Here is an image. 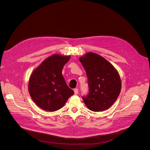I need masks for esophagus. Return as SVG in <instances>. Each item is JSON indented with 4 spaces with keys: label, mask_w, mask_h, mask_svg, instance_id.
Returning <instances> with one entry per match:
<instances>
[{
    "label": "esophagus",
    "mask_w": 150,
    "mask_h": 150,
    "mask_svg": "<svg viewBox=\"0 0 150 150\" xmlns=\"http://www.w3.org/2000/svg\"><path fill=\"white\" fill-rule=\"evenodd\" d=\"M74 93H75V95H76V94H78V88H74Z\"/></svg>",
    "instance_id": "obj_1"
}]
</instances>
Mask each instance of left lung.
Instances as JSON below:
<instances>
[{
  "label": "left lung",
  "mask_w": 150,
  "mask_h": 150,
  "mask_svg": "<svg viewBox=\"0 0 150 150\" xmlns=\"http://www.w3.org/2000/svg\"><path fill=\"white\" fill-rule=\"evenodd\" d=\"M87 76L89 92L83 99L88 109L101 112L110 107L121 90L120 76L113 66L98 54L88 52L79 58Z\"/></svg>",
  "instance_id": "1"
}]
</instances>
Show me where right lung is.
I'll list each match as a JSON object with an SVG mask.
<instances>
[{
  "label": "right lung",
  "instance_id": "obj_1",
  "mask_svg": "<svg viewBox=\"0 0 150 150\" xmlns=\"http://www.w3.org/2000/svg\"><path fill=\"white\" fill-rule=\"evenodd\" d=\"M69 59L70 56L53 55L43 61L30 76L28 84L30 96L45 110H58L74 94L62 75L63 66Z\"/></svg>",
  "mask_w": 150,
  "mask_h": 150
}]
</instances>
